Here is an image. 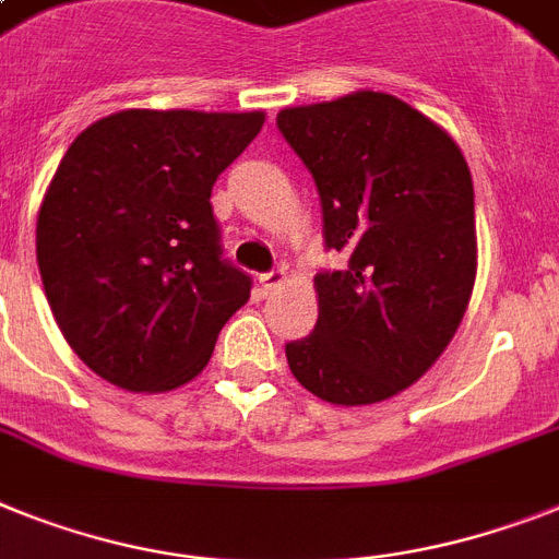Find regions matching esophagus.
Instances as JSON below:
<instances>
[{
    "label": "esophagus",
    "instance_id": "1",
    "mask_svg": "<svg viewBox=\"0 0 559 559\" xmlns=\"http://www.w3.org/2000/svg\"><path fill=\"white\" fill-rule=\"evenodd\" d=\"M287 284V272L284 270H272L266 272V275H261V289H264V295H272L275 289H281Z\"/></svg>",
    "mask_w": 559,
    "mask_h": 559
}]
</instances>
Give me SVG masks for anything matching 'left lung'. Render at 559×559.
Instances as JSON below:
<instances>
[{"mask_svg": "<svg viewBox=\"0 0 559 559\" xmlns=\"http://www.w3.org/2000/svg\"><path fill=\"white\" fill-rule=\"evenodd\" d=\"M326 247L349 255L316 278L312 335L287 344L295 381L335 406L401 395L443 355L477 278L475 187L452 135L397 96L355 91L284 107Z\"/></svg>", "mask_w": 559, "mask_h": 559, "instance_id": "8db88e82", "label": "left lung"}]
</instances>
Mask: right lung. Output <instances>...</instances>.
Returning <instances> with one entry per match:
<instances>
[{
  "label": "right lung",
  "mask_w": 559,
  "mask_h": 559,
  "mask_svg": "<svg viewBox=\"0 0 559 559\" xmlns=\"http://www.w3.org/2000/svg\"><path fill=\"white\" fill-rule=\"evenodd\" d=\"M266 112H110L73 139L36 218L64 341L124 392H173L213 358L250 278L222 261L210 192Z\"/></svg>",
  "instance_id": "right-lung-1"
}]
</instances>
